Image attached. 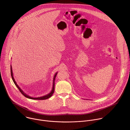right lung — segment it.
Listing matches in <instances>:
<instances>
[{
  "label": "right lung",
  "instance_id": "right-lung-1",
  "mask_svg": "<svg viewBox=\"0 0 130 130\" xmlns=\"http://www.w3.org/2000/svg\"><path fill=\"white\" fill-rule=\"evenodd\" d=\"M58 73V72L55 73V74L54 76V77H53V85H52V90L51 91V92H50V93H49L48 94L46 95H45L44 96H42V97H37V98H34V97H30V96L27 95L26 93H25V92H24V91L20 87V86H18L17 85V84L16 83L14 77H13V71H12V66L11 65V77H12V80H13V81L14 82V84H15V85L16 86V87L18 88V89H19V90L21 91V93L26 98H29V99H34V100H45V99H47L48 98H49L50 97L52 96V95H53V92L54 91V81H55V77H56V76L57 75Z\"/></svg>",
  "mask_w": 130,
  "mask_h": 130
}]
</instances>
